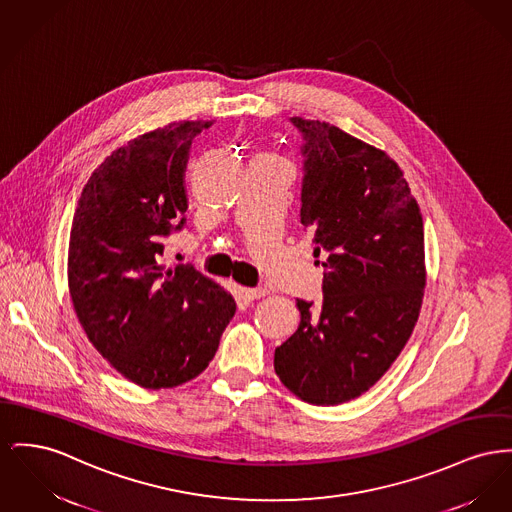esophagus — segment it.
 I'll return each mask as SVG.
<instances>
[{"label":"esophagus","instance_id":"34e87169","mask_svg":"<svg viewBox=\"0 0 512 512\" xmlns=\"http://www.w3.org/2000/svg\"><path fill=\"white\" fill-rule=\"evenodd\" d=\"M241 294H243L247 300H259V298L267 296V290H265V288H241Z\"/></svg>","mask_w":512,"mask_h":512}]
</instances>
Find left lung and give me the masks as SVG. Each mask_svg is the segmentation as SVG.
<instances>
[{
	"mask_svg": "<svg viewBox=\"0 0 512 512\" xmlns=\"http://www.w3.org/2000/svg\"><path fill=\"white\" fill-rule=\"evenodd\" d=\"M305 139L301 224L325 267L323 305L274 352L282 385L336 406L369 391L420 317L425 251L420 205L391 156L327 121L292 118Z\"/></svg>",
	"mask_w": 512,
	"mask_h": 512,
	"instance_id": "left-lung-1",
	"label": "left lung"
}]
</instances>
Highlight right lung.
Segmentation results:
<instances>
[{
    "instance_id": "add662e5",
    "label": "right lung",
    "mask_w": 512,
    "mask_h": 512,
    "mask_svg": "<svg viewBox=\"0 0 512 512\" xmlns=\"http://www.w3.org/2000/svg\"><path fill=\"white\" fill-rule=\"evenodd\" d=\"M212 121H174L112 152L83 187L67 282L96 352L143 389H172L211 363L236 301L189 265L158 263L187 211L189 149Z\"/></svg>"
}]
</instances>
